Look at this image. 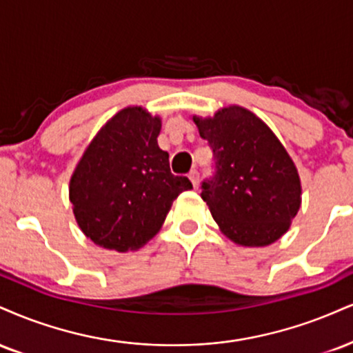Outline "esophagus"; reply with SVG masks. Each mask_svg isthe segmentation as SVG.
<instances>
[{"instance_id": "1", "label": "esophagus", "mask_w": 353, "mask_h": 353, "mask_svg": "<svg viewBox=\"0 0 353 353\" xmlns=\"http://www.w3.org/2000/svg\"><path fill=\"white\" fill-rule=\"evenodd\" d=\"M189 179H190V182H192V185H194V189H197L199 188V181H201V176H199V171H190L189 172Z\"/></svg>"}]
</instances>
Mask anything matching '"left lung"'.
<instances>
[{"label":"left lung","instance_id":"8db88e82","mask_svg":"<svg viewBox=\"0 0 353 353\" xmlns=\"http://www.w3.org/2000/svg\"><path fill=\"white\" fill-rule=\"evenodd\" d=\"M194 121L214 156V172L201 185L212 217L235 243H273L301 205V182L290 154L245 108L228 107Z\"/></svg>","mask_w":353,"mask_h":353}]
</instances>
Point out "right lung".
I'll return each mask as SVG.
<instances>
[{"label": "right lung", "instance_id": "add662e5", "mask_svg": "<svg viewBox=\"0 0 353 353\" xmlns=\"http://www.w3.org/2000/svg\"><path fill=\"white\" fill-rule=\"evenodd\" d=\"M159 131V118L125 108L85 151L70 179V202L93 243L117 252L141 248L159 232L177 195L192 189L188 177L171 172Z\"/></svg>", "mask_w": 353, "mask_h": 353}]
</instances>
